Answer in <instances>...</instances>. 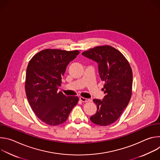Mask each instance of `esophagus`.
<instances>
[{
  "label": "esophagus",
  "mask_w": 160,
  "mask_h": 160,
  "mask_svg": "<svg viewBox=\"0 0 160 160\" xmlns=\"http://www.w3.org/2000/svg\"><path fill=\"white\" fill-rule=\"evenodd\" d=\"M79 99H80V100L82 102H83L89 101V99H87V98H83V97H80Z\"/></svg>",
  "instance_id": "34e87169"
}]
</instances>
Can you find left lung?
I'll list each match as a JSON object with an SVG mask.
<instances>
[{"label":"left lung","mask_w":160,"mask_h":160,"mask_svg":"<svg viewBox=\"0 0 160 160\" xmlns=\"http://www.w3.org/2000/svg\"><path fill=\"white\" fill-rule=\"evenodd\" d=\"M82 54L98 64L99 75L105 82L104 97L94 99L97 112L90 117L92 123L107 126L115 122L130 100L133 75L131 67L123 55L109 45L98 46Z\"/></svg>","instance_id":"8db88e82"}]
</instances>
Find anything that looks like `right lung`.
<instances>
[{
  "mask_svg": "<svg viewBox=\"0 0 160 160\" xmlns=\"http://www.w3.org/2000/svg\"><path fill=\"white\" fill-rule=\"evenodd\" d=\"M79 54L78 51L45 49L36 54L27 69L25 92L37 117L49 125L66 121L78 98L58 92L66 67Z\"/></svg>",
  "mask_w": 160,
  "mask_h": 160,
  "instance_id": "1",
  "label": "right lung"
}]
</instances>
